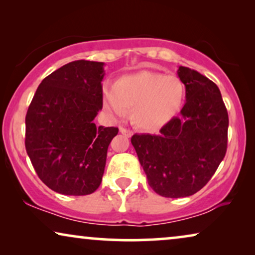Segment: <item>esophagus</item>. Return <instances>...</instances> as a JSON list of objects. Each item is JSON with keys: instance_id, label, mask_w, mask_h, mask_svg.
Returning a JSON list of instances; mask_svg holds the SVG:
<instances>
[{"instance_id": "34e87169", "label": "esophagus", "mask_w": 255, "mask_h": 255, "mask_svg": "<svg viewBox=\"0 0 255 255\" xmlns=\"http://www.w3.org/2000/svg\"><path fill=\"white\" fill-rule=\"evenodd\" d=\"M120 132H121L122 134L127 135V137H131V135H132V131L127 130V128H120Z\"/></svg>"}]
</instances>
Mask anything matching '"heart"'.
<instances>
[{
  "instance_id": "heart-1",
  "label": "heart",
  "mask_w": 255,
  "mask_h": 255,
  "mask_svg": "<svg viewBox=\"0 0 255 255\" xmlns=\"http://www.w3.org/2000/svg\"><path fill=\"white\" fill-rule=\"evenodd\" d=\"M183 96V83L177 76L141 71L117 79L111 90L103 93V107L114 118H124L131 109L135 127L155 131L175 116Z\"/></svg>"
}]
</instances>
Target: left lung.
I'll return each mask as SVG.
<instances>
[{
  "mask_svg": "<svg viewBox=\"0 0 255 255\" xmlns=\"http://www.w3.org/2000/svg\"><path fill=\"white\" fill-rule=\"evenodd\" d=\"M186 87L181 116L160 134H133L131 142L148 184L163 197L179 198L201 190L224 159L229 116L218 87L207 76L180 66Z\"/></svg>",
  "mask_w": 255,
  "mask_h": 255,
  "instance_id": "left-lung-1",
  "label": "left lung"
}]
</instances>
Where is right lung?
Listing matches in <instances>:
<instances>
[{"instance_id": "right-lung-1", "label": "right lung", "mask_w": 255, "mask_h": 255, "mask_svg": "<svg viewBox=\"0 0 255 255\" xmlns=\"http://www.w3.org/2000/svg\"><path fill=\"white\" fill-rule=\"evenodd\" d=\"M104 62L76 60L46 76L25 117V148L39 179L62 195L83 196L102 182L117 128H97Z\"/></svg>"}]
</instances>
